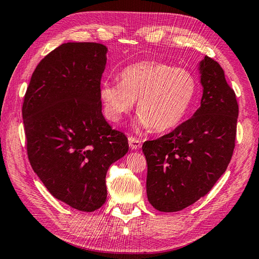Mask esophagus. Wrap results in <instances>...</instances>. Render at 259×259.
<instances>
[{"label":"esophagus","instance_id":"esophagus-1","mask_svg":"<svg viewBox=\"0 0 259 259\" xmlns=\"http://www.w3.org/2000/svg\"><path fill=\"white\" fill-rule=\"evenodd\" d=\"M128 141H129V147L131 150H138L141 148V141L139 139H137V138L129 137Z\"/></svg>","mask_w":259,"mask_h":259}]
</instances>
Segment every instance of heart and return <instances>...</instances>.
<instances>
[{
	"label": "heart",
	"instance_id": "b5f03b06",
	"mask_svg": "<svg viewBox=\"0 0 259 259\" xmlns=\"http://www.w3.org/2000/svg\"><path fill=\"white\" fill-rule=\"evenodd\" d=\"M197 92L194 75L185 68L143 61L124 67L119 82L104 81L99 98L105 117L119 122L137 100L136 127L157 132L176 128L188 115Z\"/></svg>",
	"mask_w": 259,
	"mask_h": 259
}]
</instances>
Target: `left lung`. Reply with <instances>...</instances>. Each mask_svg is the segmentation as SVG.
Masks as SVG:
<instances>
[{
    "instance_id": "1",
    "label": "left lung",
    "mask_w": 259,
    "mask_h": 259,
    "mask_svg": "<svg viewBox=\"0 0 259 259\" xmlns=\"http://www.w3.org/2000/svg\"><path fill=\"white\" fill-rule=\"evenodd\" d=\"M198 70L203 95L193 117L142 146L148 201L160 212L181 211L206 195L226 171L235 147V93L214 59L204 57Z\"/></svg>"
}]
</instances>
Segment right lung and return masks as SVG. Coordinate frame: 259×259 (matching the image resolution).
Segmentation results:
<instances>
[{
	"mask_svg": "<svg viewBox=\"0 0 259 259\" xmlns=\"http://www.w3.org/2000/svg\"><path fill=\"white\" fill-rule=\"evenodd\" d=\"M108 48L64 43L35 68L22 115L34 172L57 200L94 212L107 198L106 174L128 152V139L101 112Z\"/></svg>",
	"mask_w": 259,
	"mask_h": 259,
	"instance_id": "obj_1",
	"label": "right lung"
}]
</instances>
